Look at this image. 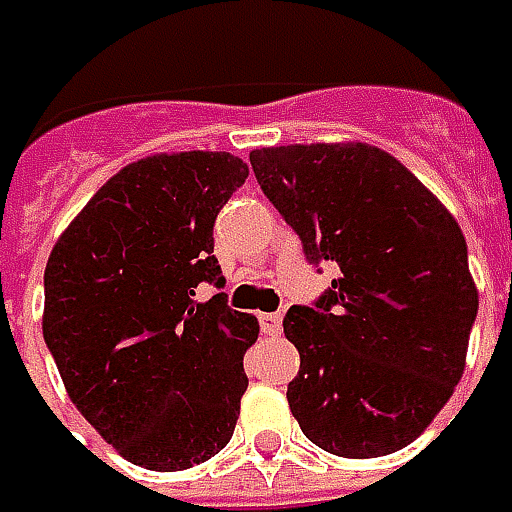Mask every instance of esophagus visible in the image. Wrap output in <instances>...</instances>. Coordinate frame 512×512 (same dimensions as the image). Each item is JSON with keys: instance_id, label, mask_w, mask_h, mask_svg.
Segmentation results:
<instances>
[{"instance_id": "esophagus-1", "label": "esophagus", "mask_w": 512, "mask_h": 512, "mask_svg": "<svg viewBox=\"0 0 512 512\" xmlns=\"http://www.w3.org/2000/svg\"><path fill=\"white\" fill-rule=\"evenodd\" d=\"M259 327L267 336H279L282 333V313H262L259 316Z\"/></svg>"}]
</instances>
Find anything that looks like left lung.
<instances>
[{
  "mask_svg": "<svg viewBox=\"0 0 512 512\" xmlns=\"http://www.w3.org/2000/svg\"><path fill=\"white\" fill-rule=\"evenodd\" d=\"M256 182L336 279L293 305L287 384L307 439L344 459L396 453L433 422L464 373L479 293L459 222L390 153L287 145L250 153Z\"/></svg>",
  "mask_w": 512,
  "mask_h": 512,
  "instance_id": "left-lung-1",
  "label": "left lung"
}]
</instances>
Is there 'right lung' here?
<instances>
[{
	"instance_id": "1",
	"label": "right lung",
	"mask_w": 512,
	"mask_h": 512,
	"mask_svg": "<svg viewBox=\"0 0 512 512\" xmlns=\"http://www.w3.org/2000/svg\"><path fill=\"white\" fill-rule=\"evenodd\" d=\"M230 153H162L119 170L45 267V344L70 402L128 462L187 470L233 436L259 336L213 256L219 210L245 185Z\"/></svg>"
}]
</instances>
